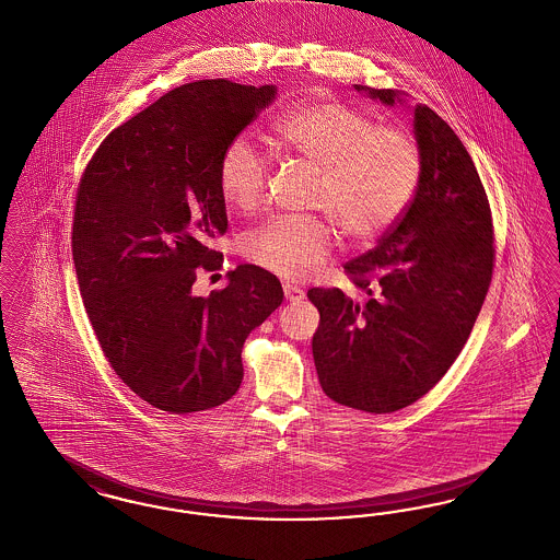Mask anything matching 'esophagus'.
Wrapping results in <instances>:
<instances>
[{
  "label": "esophagus",
  "mask_w": 560,
  "mask_h": 560,
  "mask_svg": "<svg viewBox=\"0 0 560 560\" xmlns=\"http://www.w3.org/2000/svg\"><path fill=\"white\" fill-rule=\"evenodd\" d=\"M283 291H285V298H288L290 302H300V300H304V291L300 290L298 285L283 283Z\"/></svg>",
  "instance_id": "1"
}]
</instances>
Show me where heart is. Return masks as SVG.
I'll use <instances>...</instances> for the list:
<instances>
[{"mask_svg":"<svg viewBox=\"0 0 560 560\" xmlns=\"http://www.w3.org/2000/svg\"><path fill=\"white\" fill-rule=\"evenodd\" d=\"M270 141L316 171L313 206L348 242H371L400 219L421 179V152L412 137L375 127L346 104L318 102L279 118ZM267 160L246 135L233 137L219 160V191L242 212L260 206ZM334 231L323 219H272L244 240L247 260L283 279L304 281L327 260Z\"/></svg>","mask_w":560,"mask_h":560,"instance_id":"b5f03b06","label":"heart"}]
</instances>
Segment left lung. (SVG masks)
<instances>
[{
  "label": "left lung",
  "mask_w": 560,
  "mask_h": 560,
  "mask_svg": "<svg viewBox=\"0 0 560 560\" xmlns=\"http://www.w3.org/2000/svg\"><path fill=\"white\" fill-rule=\"evenodd\" d=\"M385 106L406 93L354 85ZM421 179L377 247L346 262L362 300L308 290L320 314L313 357L323 392L364 412L423 398L467 343L492 281L490 201L458 135L425 104L412 108Z\"/></svg>",
  "instance_id": "left-lung-1"
}]
</instances>
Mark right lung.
<instances>
[{"instance_id":"add662e5","label":"right lung","mask_w":560,"mask_h":560,"mask_svg":"<svg viewBox=\"0 0 560 560\" xmlns=\"http://www.w3.org/2000/svg\"><path fill=\"white\" fill-rule=\"evenodd\" d=\"M275 93L224 79L168 91L102 141L79 183L72 260L91 327L122 383L171 415L235 396L246 337L283 302L254 265L208 298L191 291L223 267L208 247L226 231L221 154Z\"/></svg>"}]
</instances>
